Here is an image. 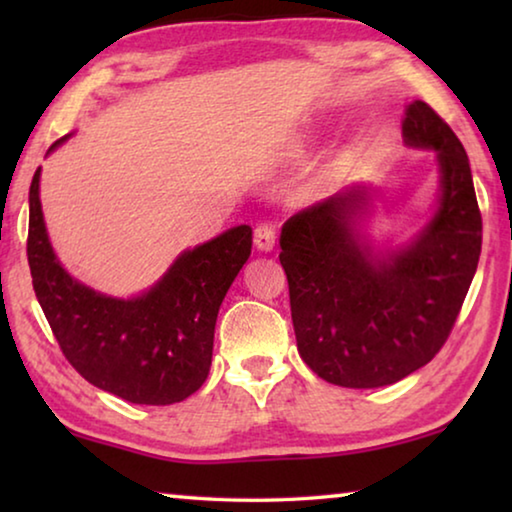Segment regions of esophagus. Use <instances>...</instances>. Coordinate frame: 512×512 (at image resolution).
<instances>
[{
  "mask_svg": "<svg viewBox=\"0 0 512 512\" xmlns=\"http://www.w3.org/2000/svg\"><path fill=\"white\" fill-rule=\"evenodd\" d=\"M255 246L264 253H271L275 246V225L273 223H259L255 228Z\"/></svg>",
  "mask_w": 512,
  "mask_h": 512,
  "instance_id": "esophagus-1",
  "label": "esophagus"
}]
</instances>
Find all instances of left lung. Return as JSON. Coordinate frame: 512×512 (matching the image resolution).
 Here are the masks:
<instances>
[{
    "instance_id": "8db88e82",
    "label": "left lung",
    "mask_w": 512,
    "mask_h": 512,
    "mask_svg": "<svg viewBox=\"0 0 512 512\" xmlns=\"http://www.w3.org/2000/svg\"><path fill=\"white\" fill-rule=\"evenodd\" d=\"M402 135L436 151L443 192L409 246L377 259L361 244L366 187L305 207L280 235L300 357L343 388L395 384L436 357L479 264L481 212L461 140L424 101L406 108Z\"/></svg>"
}]
</instances>
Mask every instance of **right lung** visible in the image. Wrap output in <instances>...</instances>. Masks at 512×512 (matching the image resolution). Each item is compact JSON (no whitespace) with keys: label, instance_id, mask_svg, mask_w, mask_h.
<instances>
[{"label":"right lung","instance_id":"right-lung-1","mask_svg":"<svg viewBox=\"0 0 512 512\" xmlns=\"http://www.w3.org/2000/svg\"><path fill=\"white\" fill-rule=\"evenodd\" d=\"M250 248L253 230L237 225L180 255L142 296H103L56 259L42 219L40 169L33 173L27 239L33 291L65 359L90 384L126 402L164 406L203 386L219 307Z\"/></svg>","mask_w":512,"mask_h":512}]
</instances>
